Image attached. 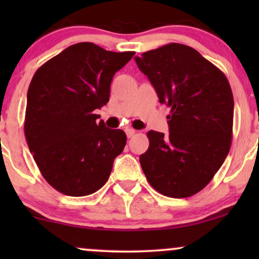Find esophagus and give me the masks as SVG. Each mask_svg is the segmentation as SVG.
<instances>
[{"label":"esophagus","instance_id":"esophagus-1","mask_svg":"<svg viewBox=\"0 0 259 259\" xmlns=\"http://www.w3.org/2000/svg\"><path fill=\"white\" fill-rule=\"evenodd\" d=\"M135 130L134 129H125V134H126V136L127 138H133L134 135H135Z\"/></svg>","mask_w":259,"mask_h":259}]
</instances>
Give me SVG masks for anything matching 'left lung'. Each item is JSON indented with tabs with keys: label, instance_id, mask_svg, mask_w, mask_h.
<instances>
[{
	"label": "left lung",
	"instance_id": "1",
	"mask_svg": "<svg viewBox=\"0 0 259 259\" xmlns=\"http://www.w3.org/2000/svg\"><path fill=\"white\" fill-rule=\"evenodd\" d=\"M160 103L170 107L169 134L150 130L140 156L159 194L184 198L213 179L231 146L234 97L227 76L192 47L168 44L135 57Z\"/></svg>",
	"mask_w": 259,
	"mask_h": 259
}]
</instances>
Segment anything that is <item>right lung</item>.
Segmentation results:
<instances>
[{
    "label": "right lung",
    "mask_w": 259,
    "mask_h": 259,
    "mask_svg": "<svg viewBox=\"0 0 259 259\" xmlns=\"http://www.w3.org/2000/svg\"><path fill=\"white\" fill-rule=\"evenodd\" d=\"M135 52H112L79 42L41 65L26 96L25 139L45 180L61 194L80 197L100 190L126 135L108 129L100 109L109 101L115 72Z\"/></svg>",
    "instance_id": "right-lung-1"
}]
</instances>
